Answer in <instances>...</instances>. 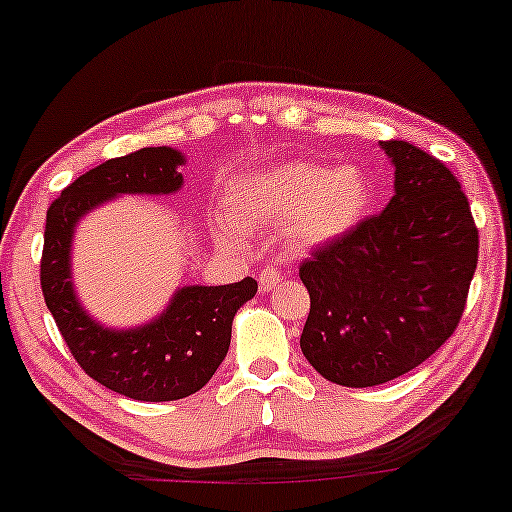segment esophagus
<instances>
[{
    "instance_id": "1",
    "label": "esophagus",
    "mask_w": 512,
    "mask_h": 512,
    "mask_svg": "<svg viewBox=\"0 0 512 512\" xmlns=\"http://www.w3.org/2000/svg\"><path fill=\"white\" fill-rule=\"evenodd\" d=\"M283 279L281 272L276 267H264L260 272V286L262 291H272V288L279 286V281Z\"/></svg>"
}]
</instances>
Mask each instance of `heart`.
I'll return each mask as SVG.
<instances>
[{
	"label": "heart",
	"instance_id": "1",
	"mask_svg": "<svg viewBox=\"0 0 512 512\" xmlns=\"http://www.w3.org/2000/svg\"><path fill=\"white\" fill-rule=\"evenodd\" d=\"M369 205L372 181L360 166L286 162L240 176L229 188L233 219H219L214 229L219 238L238 243L243 229L283 224L291 248L310 250L353 231Z\"/></svg>",
	"mask_w": 512,
	"mask_h": 512
}]
</instances>
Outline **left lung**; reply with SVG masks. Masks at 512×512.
Masks as SVG:
<instances>
[{"label": "left lung", "instance_id": "8db88e82", "mask_svg": "<svg viewBox=\"0 0 512 512\" xmlns=\"http://www.w3.org/2000/svg\"><path fill=\"white\" fill-rule=\"evenodd\" d=\"M381 150L396 195L300 264L310 293L300 348L334 384L365 389L403 377L434 355L463 317L479 231L448 166L405 140Z\"/></svg>", "mask_w": 512, "mask_h": 512}]
</instances>
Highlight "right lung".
I'll list each match as a JSON object with an SVG mask.
<instances>
[{
  "label": "right lung",
  "mask_w": 512,
  "mask_h": 512,
  "mask_svg": "<svg viewBox=\"0 0 512 512\" xmlns=\"http://www.w3.org/2000/svg\"><path fill=\"white\" fill-rule=\"evenodd\" d=\"M174 147H143L78 176L47 209L40 286L61 336L83 372L121 396L147 403L200 391L224 362L240 305L257 293L245 276L229 286H183L166 310L135 329H107L83 310L71 281L78 219L116 195H169L183 186Z\"/></svg>",
  "instance_id": "1"
}]
</instances>
